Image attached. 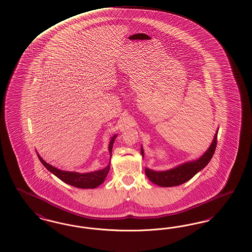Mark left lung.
Returning a JSON list of instances; mask_svg holds the SVG:
<instances>
[{
    "label": "left lung",
    "mask_w": 252,
    "mask_h": 252,
    "mask_svg": "<svg viewBox=\"0 0 252 252\" xmlns=\"http://www.w3.org/2000/svg\"><path fill=\"white\" fill-rule=\"evenodd\" d=\"M218 132L219 131L217 130L208 150L205 152L199 159L194 161L186 162L169 171H156L145 168L146 176L154 184L164 188L179 186L190 180L197 172L201 171L211 160L217 147ZM141 156L143 157L144 152L142 147L141 148Z\"/></svg>",
    "instance_id": "8db88e82"
}]
</instances>
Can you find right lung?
<instances>
[{
    "label": "right lung",
    "instance_id": "add662e5",
    "mask_svg": "<svg viewBox=\"0 0 252 252\" xmlns=\"http://www.w3.org/2000/svg\"><path fill=\"white\" fill-rule=\"evenodd\" d=\"M117 135H114L111 138L110 144H109V152L111 154L112 151V145L114 140L116 139ZM39 160L42 162V164L51 171V173H53L55 176H57L60 180H62L70 186H73L75 188L78 189H95L96 187L100 186L103 182L105 181V178L108 174V172L110 171V164L104 168L103 170L100 171H92V172H88V173H80V172H74V171H65L59 170L53 166L50 165L49 163L44 161L43 158H41L39 155H37ZM111 162V160H110Z\"/></svg>",
    "mask_w": 252,
    "mask_h": 252
}]
</instances>
